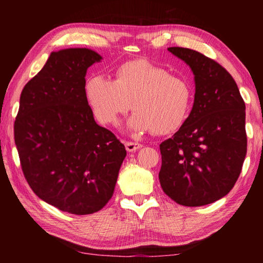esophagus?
Wrapping results in <instances>:
<instances>
[{
	"label": "esophagus",
	"mask_w": 263,
	"mask_h": 263,
	"mask_svg": "<svg viewBox=\"0 0 263 263\" xmlns=\"http://www.w3.org/2000/svg\"><path fill=\"white\" fill-rule=\"evenodd\" d=\"M142 147V145L140 142H133V141H127L125 142V148L127 152H136L137 149H139Z\"/></svg>",
	"instance_id": "34e87169"
}]
</instances>
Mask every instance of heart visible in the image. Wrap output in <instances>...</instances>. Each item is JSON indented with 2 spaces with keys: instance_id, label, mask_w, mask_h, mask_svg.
Segmentation results:
<instances>
[{
  "instance_id": "1",
  "label": "heart",
  "mask_w": 263,
  "mask_h": 263,
  "mask_svg": "<svg viewBox=\"0 0 263 263\" xmlns=\"http://www.w3.org/2000/svg\"><path fill=\"white\" fill-rule=\"evenodd\" d=\"M84 96L97 121L117 124L119 116L136 110L127 127L136 133L153 130L169 135L179 130L190 114L193 90L189 82L169 74L147 59H135L119 65L115 79L104 75L89 77Z\"/></svg>"
}]
</instances>
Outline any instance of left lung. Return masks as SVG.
<instances>
[{
	"mask_svg": "<svg viewBox=\"0 0 263 263\" xmlns=\"http://www.w3.org/2000/svg\"><path fill=\"white\" fill-rule=\"evenodd\" d=\"M168 51L193 70L195 100L185 123L160 144V184L177 204L206 205L228 195L241 173L246 106L233 78L218 62L190 48Z\"/></svg>",
	"mask_w": 263,
	"mask_h": 263,
	"instance_id": "8db88e82",
	"label": "left lung"
}]
</instances>
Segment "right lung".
Listing matches in <instances>:
<instances>
[{
	"mask_svg": "<svg viewBox=\"0 0 263 263\" xmlns=\"http://www.w3.org/2000/svg\"><path fill=\"white\" fill-rule=\"evenodd\" d=\"M90 48L52 52L25 84L14 133L22 171L33 193L73 215L100 211L112 197L125 146L100 126L84 96Z\"/></svg>",
	"mask_w": 263,
	"mask_h": 263,
	"instance_id": "1",
	"label": "right lung"
}]
</instances>
